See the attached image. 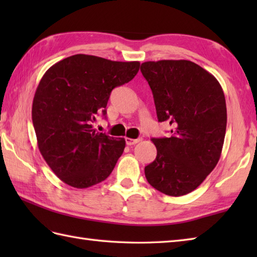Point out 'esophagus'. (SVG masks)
Wrapping results in <instances>:
<instances>
[{
	"instance_id": "34e87169",
	"label": "esophagus",
	"mask_w": 257,
	"mask_h": 257,
	"mask_svg": "<svg viewBox=\"0 0 257 257\" xmlns=\"http://www.w3.org/2000/svg\"><path fill=\"white\" fill-rule=\"evenodd\" d=\"M141 139L138 138V139H132V138H125V144H127L128 146H134L136 144L140 143Z\"/></svg>"
}]
</instances>
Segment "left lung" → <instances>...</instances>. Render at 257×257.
I'll return each instance as SVG.
<instances>
[{
	"instance_id": "obj_1",
	"label": "left lung",
	"mask_w": 257,
	"mask_h": 257,
	"mask_svg": "<svg viewBox=\"0 0 257 257\" xmlns=\"http://www.w3.org/2000/svg\"><path fill=\"white\" fill-rule=\"evenodd\" d=\"M154 95L157 117L172 125L170 138H154L147 181L170 196L192 192L220 160L226 130V103L217 79L185 59L141 64Z\"/></svg>"
}]
</instances>
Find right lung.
Instances as JSON below:
<instances>
[{"label":"right lung","mask_w":257,"mask_h":257,"mask_svg":"<svg viewBox=\"0 0 257 257\" xmlns=\"http://www.w3.org/2000/svg\"><path fill=\"white\" fill-rule=\"evenodd\" d=\"M139 62L69 56L46 70L32 106L37 146L53 172L77 189L106 180L122 155L123 138L97 133L92 122L113 88L137 75Z\"/></svg>","instance_id":"obj_1"}]
</instances>
